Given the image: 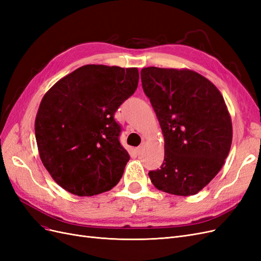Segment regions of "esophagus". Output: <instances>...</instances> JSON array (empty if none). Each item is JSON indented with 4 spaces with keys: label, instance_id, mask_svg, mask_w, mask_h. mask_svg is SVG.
<instances>
[{
    "label": "esophagus",
    "instance_id": "esophagus-1",
    "mask_svg": "<svg viewBox=\"0 0 261 261\" xmlns=\"http://www.w3.org/2000/svg\"><path fill=\"white\" fill-rule=\"evenodd\" d=\"M143 151H144V146H143V145H140V146H138V147L136 148L137 154H141V153H143Z\"/></svg>",
    "mask_w": 261,
    "mask_h": 261
}]
</instances>
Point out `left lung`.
Returning <instances> with one entry per match:
<instances>
[{"mask_svg":"<svg viewBox=\"0 0 261 261\" xmlns=\"http://www.w3.org/2000/svg\"><path fill=\"white\" fill-rule=\"evenodd\" d=\"M141 85L159 120L164 161L150 171L159 191L191 196L208 185L232 144V121L222 94L191 69L145 67Z\"/></svg>","mask_w":261,"mask_h":261,"instance_id":"1","label":"left lung"}]
</instances>
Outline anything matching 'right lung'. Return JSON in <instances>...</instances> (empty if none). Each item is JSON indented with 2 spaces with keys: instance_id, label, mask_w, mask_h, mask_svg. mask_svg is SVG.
<instances>
[{
  "instance_id": "right-lung-1",
  "label": "right lung",
  "mask_w": 261,
  "mask_h": 261,
  "mask_svg": "<svg viewBox=\"0 0 261 261\" xmlns=\"http://www.w3.org/2000/svg\"><path fill=\"white\" fill-rule=\"evenodd\" d=\"M136 67L85 65L44 94L35 122L40 159L52 178L77 196H93L120 181L129 154L114 113L135 92Z\"/></svg>"
}]
</instances>
